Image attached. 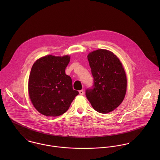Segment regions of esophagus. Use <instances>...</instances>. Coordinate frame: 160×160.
<instances>
[{
	"label": "esophagus",
	"instance_id": "1",
	"mask_svg": "<svg viewBox=\"0 0 160 160\" xmlns=\"http://www.w3.org/2000/svg\"><path fill=\"white\" fill-rule=\"evenodd\" d=\"M79 94L81 95L84 94V91H83V90H81V91H79Z\"/></svg>",
	"mask_w": 160,
	"mask_h": 160
}]
</instances>
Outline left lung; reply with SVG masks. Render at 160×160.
Listing matches in <instances>:
<instances>
[{
    "mask_svg": "<svg viewBox=\"0 0 160 160\" xmlns=\"http://www.w3.org/2000/svg\"><path fill=\"white\" fill-rule=\"evenodd\" d=\"M93 78L86 95L95 110L107 113L116 108L124 98L127 78L121 62L109 50L98 49L88 55Z\"/></svg>",
    "mask_w": 160,
    "mask_h": 160,
    "instance_id": "1",
    "label": "left lung"
}]
</instances>
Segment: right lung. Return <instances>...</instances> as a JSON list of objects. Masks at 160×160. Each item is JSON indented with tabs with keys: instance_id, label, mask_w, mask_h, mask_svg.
<instances>
[{
	"instance_id": "right-lung-1",
	"label": "right lung",
	"mask_w": 160,
	"mask_h": 160,
	"mask_svg": "<svg viewBox=\"0 0 160 160\" xmlns=\"http://www.w3.org/2000/svg\"><path fill=\"white\" fill-rule=\"evenodd\" d=\"M69 56L47 55L33 64L31 70L28 91L35 108L47 116H58L68 110L75 97L72 80L65 74Z\"/></svg>"
}]
</instances>
